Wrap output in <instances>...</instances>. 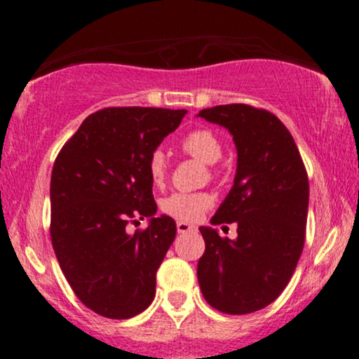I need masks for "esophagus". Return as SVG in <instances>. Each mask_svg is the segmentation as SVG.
<instances>
[{"instance_id": "1", "label": "esophagus", "mask_w": 359, "mask_h": 359, "mask_svg": "<svg viewBox=\"0 0 359 359\" xmlns=\"http://www.w3.org/2000/svg\"><path fill=\"white\" fill-rule=\"evenodd\" d=\"M196 226L194 224H189V222H185V221H179L177 222V231L179 233H191V231H196Z\"/></svg>"}]
</instances>
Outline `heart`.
<instances>
[{"instance_id":"heart-1","label":"heart","mask_w":359,"mask_h":359,"mask_svg":"<svg viewBox=\"0 0 359 359\" xmlns=\"http://www.w3.org/2000/svg\"><path fill=\"white\" fill-rule=\"evenodd\" d=\"M182 150L205 165H214L222 156L219 138L211 130H194L182 140ZM148 175L155 185H162L167 177V156L162 150H155L148 158ZM212 205V197L205 192H175L160 204L162 211L179 221H197Z\"/></svg>"}]
</instances>
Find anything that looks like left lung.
I'll use <instances>...</instances> for the list:
<instances>
[{
    "label": "left lung",
    "mask_w": 359,
    "mask_h": 359,
    "mask_svg": "<svg viewBox=\"0 0 359 359\" xmlns=\"http://www.w3.org/2000/svg\"><path fill=\"white\" fill-rule=\"evenodd\" d=\"M197 116L226 128L238 154L231 191L211 226L199 228L205 251L197 280L209 306L250 314L273 302L297 266L306 240L307 172L290 131L269 111L224 104ZM231 222L238 224L237 240L221 238L215 226Z\"/></svg>",
    "instance_id": "1"
}]
</instances>
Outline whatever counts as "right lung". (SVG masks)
<instances>
[{"label": "right lung", "mask_w": 359, "mask_h": 359, "mask_svg": "<svg viewBox=\"0 0 359 359\" xmlns=\"http://www.w3.org/2000/svg\"><path fill=\"white\" fill-rule=\"evenodd\" d=\"M185 109L104 108L65 143L50 179V236L74 294L90 311L130 319L155 297L156 270L175 240L170 216L156 217L148 158L179 128ZM147 217L143 232L127 221Z\"/></svg>", "instance_id": "obj_1"}]
</instances>
